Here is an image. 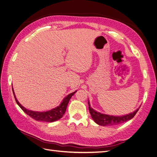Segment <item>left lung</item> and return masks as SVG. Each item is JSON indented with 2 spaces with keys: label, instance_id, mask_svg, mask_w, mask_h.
Returning <instances> with one entry per match:
<instances>
[{
  "label": "left lung",
  "instance_id": "obj_1",
  "mask_svg": "<svg viewBox=\"0 0 157 157\" xmlns=\"http://www.w3.org/2000/svg\"><path fill=\"white\" fill-rule=\"evenodd\" d=\"M88 105H89V110L91 116L94 120V121L100 126H115L117 124H120L123 123H124L127 121L132 119L139 110V108L136 109L133 113L130 114L123 115V116H110L108 114H105L97 112L94 109H93L91 107L89 101L88 100Z\"/></svg>",
  "mask_w": 157,
  "mask_h": 157
}]
</instances>
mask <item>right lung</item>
Returning <instances> with one entry per match:
<instances>
[{
  "label": "right lung",
  "mask_w": 157,
  "mask_h": 157,
  "mask_svg": "<svg viewBox=\"0 0 157 157\" xmlns=\"http://www.w3.org/2000/svg\"><path fill=\"white\" fill-rule=\"evenodd\" d=\"M12 89H13V93L17 103L18 104V106L23 110V111L25 114H27L30 117H31L36 121H46V122H50V123L57 121L63 116V115L66 112L67 106H68V104L70 98H71L72 96L77 91H75V92L71 93L68 95H67L66 97H64V99L62 100L61 103H60V105L59 106L45 112H38V111H33L31 110H28L26 108H25L24 106H22L16 98V95L14 92L13 86H12Z\"/></svg>",
  "instance_id": "right-lung-1"
}]
</instances>
